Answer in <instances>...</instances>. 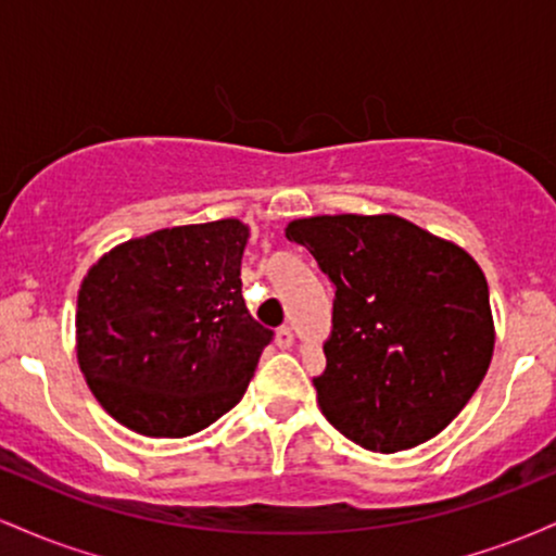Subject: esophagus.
Segmentation results:
<instances>
[{
  "instance_id": "34e87169",
  "label": "esophagus",
  "mask_w": 556,
  "mask_h": 556,
  "mask_svg": "<svg viewBox=\"0 0 556 556\" xmlns=\"http://www.w3.org/2000/svg\"><path fill=\"white\" fill-rule=\"evenodd\" d=\"M277 344H279V348H290V344H292V329L290 327H279L277 329Z\"/></svg>"
}]
</instances>
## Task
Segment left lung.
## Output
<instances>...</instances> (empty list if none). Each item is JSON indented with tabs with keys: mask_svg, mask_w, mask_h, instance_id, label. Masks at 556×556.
<instances>
[{
	"mask_svg": "<svg viewBox=\"0 0 556 556\" xmlns=\"http://www.w3.org/2000/svg\"><path fill=\"white\" fill-rule=\"evenodd\" d=\"M285 235L337 287L327 368L314 376L329 424L371 452L437 437L473 397L494 353L476 261L394 214L311 216Z\"/></svg>",
	"mask_w": 556,
	"mask_h": 556,
	"instance_id": "obj_1",
	"label": "left lung"
}]
</instances>
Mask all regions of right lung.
Listing matches in <instances>:
<instances>
[{
	"label": "right lung",
	"instance_id": "right-lung-1",
	"mask_svg": "<svg viewBox=\"0 0 556 556\" xmlns=\"http://www.w3.org/2000/svg\"><path fill=\"white\" fill-rule=\"evenodd\" d=\"M245 240L238 219L159 229L88 271L78 363L114 420L180 439L238 405L274 340L242 300Z\"/></svg>",
	"mask_w": 556,
	"mask_h": 556
}]
</instances>
